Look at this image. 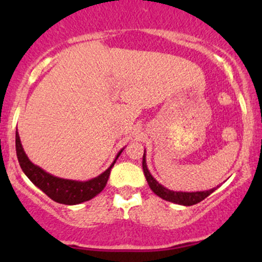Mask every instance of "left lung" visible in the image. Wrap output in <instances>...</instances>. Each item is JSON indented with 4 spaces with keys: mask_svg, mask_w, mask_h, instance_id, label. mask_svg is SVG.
<instances>
[{
    "mask_svg": "<svg viewBox=\"0 0 262 262\" xmlns=\"http://www.w3.org/2000/svg\"><path fill=\"white\" fill-rule=\"evenodd\" d=\"M143 170L144 175H145L146 181H148L149 187L151 188V191L154 192L156 196H159L162 200L169 201V202L181 204V206H193V204L200 203L201 201H203L204 198L208 197L210 193L215 191L217 188L208 189V191H197V192H181V191H172V189H169L159 183L156 180L152 177L151 173L146 166V156L145 151H144L143 155Z\"/></svg>",
    "mask_w": 262,
    "mask_h": 262,
    "instance_id": "obj_1",
    "label": "left lung"
}]
</instances>
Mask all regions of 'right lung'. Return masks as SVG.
Instances as JSON below:
<instances>
[{
    "instance_id": "1",
    "label": "right lung",
    "mask_w": 262,
    "mask_h": 262,
    "mask_svg": "<svg viewBox=\"0 0 262 262\" xmlns=\"http://www.w3.org/2000/svg\"><path fill=\"white\" fill-rule=\"evenodd\" d=\"M123 150H124V148L117 154L111 166L106 171H103L101 175L93 177L89 181H75V180L61 179V177L54 176L52 173L44 171L41 167L33 164L27 156L25 149H23L19 134L16 132V151L20 169L23 170L26 176L39 189H41L48 197H50L55 202L69 204V206H74V204H79L92 200L93 197L97 196L102 189L106 187L111 170H112L113 165L116 164L117 159L122 154Z\"/></svg>"
}]
</instances>
